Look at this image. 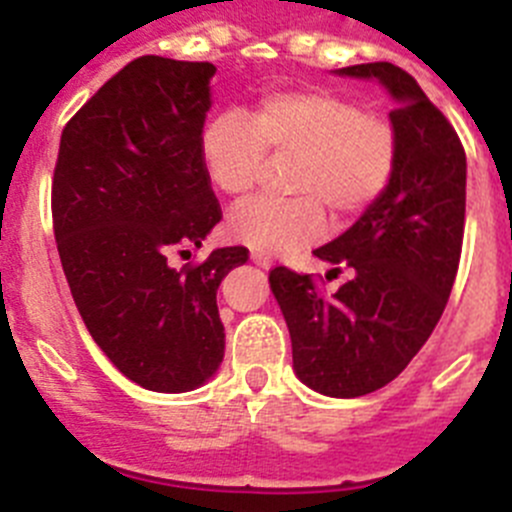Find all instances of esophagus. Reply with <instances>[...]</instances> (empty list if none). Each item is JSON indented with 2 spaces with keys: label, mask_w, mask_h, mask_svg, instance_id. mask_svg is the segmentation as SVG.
Wrapping results in <instances>:
<instances>
[{
  "label": "esophagus",
  "mask_w": 512,
  "mask_h": 512,
  "mask_svg": "<svg viewBox=\"0 0 512 512\" xmlns=\"http://www.w3.org/2000/svg\"><path fill=\"white\" fill-rule=\"evenodd\" d=\"M251 261L256 266H259V269H271V259H269V256H266V253L251 251Z\"/></svg>",
  "instance_id": "34e87169"
}]
</instances>
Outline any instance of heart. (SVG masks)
<instances>
[{
  "instance_id": "1",
  "label": "heart",
  "mask_w": 512,
  "mask_h": 512,
  "mask_svg": "<svg viewBox=\"0 0 512 512\" xmlns=\"http://www.w3.org/2000/svg\"><path fill=\"white\" fill-rule=\"evenodd\" d=\"M264 151L295 153L289 189L295 197H253L228 215V235L253 251L279 253L320 238L325 210L351 220L377 202L397 161L387 120L325 89H282L253 104L251 115L217 112L200 133L207 182L228 197L256 184Z\"/></svg>"
}]
</instances>
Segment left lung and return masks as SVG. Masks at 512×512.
<instances>
[{
	"instance_id": "obj_1",
	"label": "left lung",
	"mask_w": 512,
	"mask_h": 512,
	"mask_svg": "<svg viewBox=\"0 0 512 512\" xmlns=\"http://www.w3.org/2000/svg\"><path fill=\"white\" fill-rule=\"evenodd\" d=\"M333 74L379 81L392 97L397 161L369 210L320 261L351 271L330 297L307 274L277 266L271 292L287 320L295 374L328 397H361L390 384L431 338L459 269L467 207V156L449 120L395 63Z\"/></svg>"
}]
</instances>
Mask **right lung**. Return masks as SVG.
Here are the masks:
<instances>
[{
  "label": "right lung",
  "instance_id": "1",
  "mask_svg": "<svg viewBox=\"0 0 512 512\" xmlns=\"http://www.w3.org/2000/svg\"><path fill=\"white\" fill-rule=\"evenodd\" d=\"M212 63L143 56L63 128L53 230L79 315L104 356L153 392L197 390L223 364L217 287L246 248L174 269L220 223L200 161Z\"/></svg>",
  "mask_w": 512,
  "mask_h": 512
}]
</instances>
